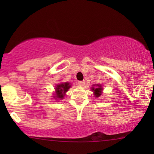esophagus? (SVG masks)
I'll return each mask as SVG.
<instances>
[{
	"instance_id": "1",
	"label": "esophagus",
	"mask_w": 154,
	"mask_h": 154,
	"mask_svg": "<svg viewBox=\"0 0 154 154\" xmlns=\"http://www.w3.org/2000/svg\"><path fill=\"white\" fill-rule=\"evenodd\" d=\"M85 84H86V82L85 81H79L78 82V85L80 86H84Z\"/></svg>"
}]
</instances>
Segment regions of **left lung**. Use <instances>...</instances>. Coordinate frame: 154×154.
<instances>
[{
    "mask_svg": "<svg viewBox=\"0 0 154 154\" xmlns=\"http://www.w3.org/2000/svg\"><path fill=\"white\" fill-rule=\"evenodd\" d=\"M91 89L92 90V91L94 92V95L96 97H98L101 95L103 88H102V86L100 84L94 85V86H92V88H91Z\"/></svg>",
    "mask_w": 154,
    "mask_h": 154,
    "instance_id": "8db88e82",
    "label": "left lung"
}]
</instances>
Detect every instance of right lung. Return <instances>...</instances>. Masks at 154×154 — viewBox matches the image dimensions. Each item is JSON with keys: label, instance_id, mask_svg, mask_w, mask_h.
<instances>
[{"label": "right lung", "instance_id": "add662e5", "mask_svg": "<svg viewBox=\"0 0 154 154\" xmlns=\"http://www.w3.org/2000/svg\"><path fill=\"white\" fill-rule=\"evenodd\" d=\"M71 87L70 83H63L57 85L56 86V94L54 96V98L57 100H62L64 97L66 92H67L68 88Z\"/></svg>", "mask_w": 154, "mask_h": 154}]
</instances>
